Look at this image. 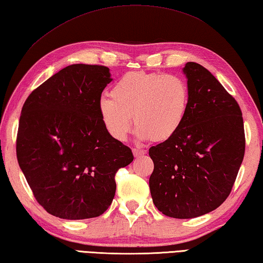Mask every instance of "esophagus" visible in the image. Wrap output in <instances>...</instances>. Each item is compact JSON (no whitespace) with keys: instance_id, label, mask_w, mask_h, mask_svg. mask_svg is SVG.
I'll return each instance as SVG.
<instances>
[{"instance_id":"1","label":"esophagus","mask_w":263,"mask_h":263,"mask_svg":"<svg viewBox=\"0 0 263 263\" xmlns=\"http://www.w3.org/2000/svg\"><path fill=\"white\" fill-rule=\"evenodd\" d=\"M133 155L136 157H140V156H144L146 154V151L145 149H140V148H133L132 149Z\"/></svg>"}]
</instances>
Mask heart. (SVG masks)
Returning a JSON list of instances; mask_svg holds the SVG:
<instances>
[{"label": "heart", "mask_w": 263, "mask_h": 263, "mask_svg": "<svg viewBox=\"0 0 263 263\" xmlns=\"http://www.w3.org/2000/svg\"><path fill=\"white\" fill-rule=\"evenodd\" d=\"M190 92L175 74L130 72L112 86L110 98L102 97L99 112L107 132L124 141L132 127L139 140L165 141L177 133L187 116Z\"/></svg>", "instance_id": "heart-1"}]
</instances>
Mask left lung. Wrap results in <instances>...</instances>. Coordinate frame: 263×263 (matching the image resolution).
<instances>
[{"label": "left lung", "instance_id": "left-lung-1", "mask_svg": "<svg viewBox=\"0 0 263 263\" xmlns=\"http://www.w3.org/2000/svg\"><path fill=\"white\" fill-rule=\"evenodd\" d=\"M190 107L180 130L149 148L155 207L165 216L194 218L215 211L231 192L245 153L244 122L235 99L194 62L183 68Z\"/></svg>", "mask_w": 263, "mask_h": 263}]
</instances>
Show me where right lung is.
Returning <instances> with one entry per match:
<instances>
[{
	"instance_id": "add662e5",
	"label": "right lung",
	"mask_w": 263,
	"mask_h": 263,
	"mask_svg": "<svg viewBox=\"0 0 263 263\" xmlns=\"http://www.w3.org/2000/svg\"><path fill=\"white\" fill-rule=\"evenodd\" d=\"M111 80L107 66L72 64L24 103L17 160L36 201L56 217L102 215L115 197L117 170L133 161L100 117L101 93Z\"/></svg>"
}]
</instances>
